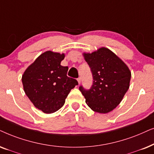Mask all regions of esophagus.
I'll use <instances>...</instances> for the list:
<instances>
[{"mask_svg": "<svg viewBox=\"0 0 154 154\" xmlns=\"http://www.w3.org/2000/svg\"><path fill=\"white\" fill-rule=\"evenodd\" d=\"M77 81H78V83L80 84L81 83V81H82V77H79L78 79H77Z\"/></svg>", "mask_w": 154, "mask_h": 154, "instance_id": "obj_1", "label": "esophagus"}]
</instances>
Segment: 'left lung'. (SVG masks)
Segmentation results:
<instances>
[{"mask_svg": "<svg viewBox=\"0 0 154 154\" xmlns=\"http://www.w3.org/2000/svg\"><path fill=\"white\" fill-rule=\"evenodd\" d=\"M91 68L93 85L89 89L79 90L86 103L94 111L107 113L121 102L130 87L131 72L127 65L113 52L102 47L91 53H84Z\"/></svg>", "mask_w": 154, "mask_h": 154, "instance_id": "obj_1", "label": "left lung"}]
</instances>
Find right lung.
<instances>
[{"mask_svg":"<svg viewBox=\"0 0 154 154\" xmlns=\"http://www.w3.org/2000/svg\"><path fill=\"white\" fill-rule=\"evenodd\" d=\"M64 53L48 51L41 54L22 75L24 91L36 108L53 113L64 105L77 81L67 76L68 67L60 65Z\"/></svg>","mask_w":154,"mask_h":154,"instance_id":"right-lung-1","label":"right lung"}]
</instances>
